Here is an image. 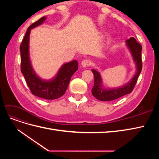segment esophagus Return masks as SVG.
I'll list each match as a JSON object with an SVG mask.
<instances>
[{
	"label": "esophagus",
	"instance_id": "obj_1",
	"mask_svg": "<svg viewBox=\"0 0 159 159\" xmlns=\"http://www.w3.org/2000/svg\"><path fill=\"white\" fill-rule=\"evenodd\" d=\"M89 64H90V61L88 59H84L82 61H81V66L84 67V68L88 66Z\"/></svg>",
	"mask_w": 159,
	"mask_h": 159
}]
</instances>
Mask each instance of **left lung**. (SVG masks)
I'll return each mask as SVG.
<instances>
[{"label":"left lung","instance_id":"left-lung-1","mask_svg":"<svg viewBox=\"0 0 159 159\" xmlns=\"http://www.w3.org/2000/svg\"><path fill=\"white\" fill-rule=\"evenodd\" d=\"M127 45L131 52L133 60L135 61L137 67V72L133 78L127 84L119 88L104 89L102 88V80L98 71L92 70L94 75V85L91 89V93L94 97L100 101H112L118 99L123 96L130 93L136 85L138 78L142 70V57L141 51L142 46L137 42L133 37L130 38L127 41Z\"/></svg>","mask_w":159,"mask_h":159}]
</instances>
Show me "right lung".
Here are the masks:
<instances>
[{
  "instance_id": "add662e5",
  "label": "right lung",
  "mask_w": 159,
  "mask_h": 159,
  "mask_svg": "<svg viewBox=\"0 0 159 159\" xmlns=\"http://www.w3.org/2000/svg\"><path fill=\"white\" fill-rule=\"evenodd\" d=\"M46 18L45 16L40 18L28 28L20 46V70L33 95L46 99H55L64 95L72 75L78 69V63L77 60H74L64 64L55 78L50 81L42 80L35 74L29 58L30 33L32 28L42 25Z\"/></svg>"
}]
</instances>
